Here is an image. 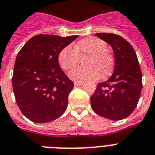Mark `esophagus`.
<instances>
[{"instance_id":"34e87169","label":"esophagus","mask_w":155,"mask_h":155,"mask_svg":"<svg viewBox=\"0 0 155 155\" xmlns=\"http://www.w3.org/2000/svg\"><path fill=\"white\" fill-rule=\"evenodd\" d=\"M83 84H84L83 82H75V83H74L75 87H80V86H82Z\"/></svg>"}]
</instances>
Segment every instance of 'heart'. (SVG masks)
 Returning <instances> with one entry per match:
<instances>
[{
	"mask_svg": "<svg viewBox=\"0 0 155 155\" xmlns=\"http://www.w3.org/2000/svg\"><path fill=\"white\" fill-rule=\"evenodd\" d=\"M104 41L94 37L86 38L75 45V49L68 45L60 52L58 62L63 70H70L79 63V57L87 56L84 67L75 68L68 73L71 80L75 82L96 81L101 76L111 74L114 65L113 56L106 50Z\"/></svg>",
	"mask_w": 155,
	"mask_h": 155,
	"instance_id": "b5f03b06",
	"label": "heart"
}]
</instances>
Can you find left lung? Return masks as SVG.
Instances as JSON below:
<instances>
[{
    "label": "left lung",
    "instance_id": "left-lung-1",
    "mask_svg": "<svg viewBox=\"0 0 155 155\" xmlns=\"http://www.w3.org/2000/svg\"><path fill=\"white\" fill-rule=\"evenodd\" d=\"M96 36L111 45L115 66L111 77L97 85L91 97V106L97 115L113 120L126 118L136 109L141 94L142 72L131 44L115 34Z\"/></svg>",
    "mask_w": 155,
    "mask_h": 155
}]
</instances>
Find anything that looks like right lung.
I'll return each instance as SVG.
<instances>
[{
  "label": "right lung",
  "instance_id": "right-lung-1",
  "mask_svg": "<svg viewBox=\"0 0 155 155\" xmlns=\"http://www.w3.org/2000/svg\"><path fill=\"white\" fill-rule=\"evenodd\" d=\"M77 38L38 35L18 53L12 76L13 91L19 110L31 121L47 123L65 112L74 84L60 67L58 56Z\"/></svg>",
  "mask_w": 155,
  "mask_h": 155
}]
</instances>
